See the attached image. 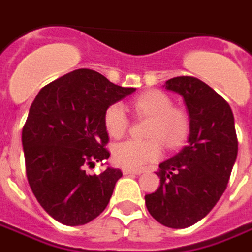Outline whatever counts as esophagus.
<instances>
[{
    "instance_id": "esophagus-1",
    "label": "esophagus",
    "mask_w": 252,
    "mask_h": 252,
    "mask_svg": "<svg viewBox=\"0 0 252 252\" xmlns=\"http://www.w3.org/2000/svg\"><path fill=\"white\" fill-rule=\"evenodd\" d=\"M142 173H143L142 170L126 169V167H124V169H123V174H124V175H131V174H136V175H139V174H142Z\"/></svg>"
}]
</instances>
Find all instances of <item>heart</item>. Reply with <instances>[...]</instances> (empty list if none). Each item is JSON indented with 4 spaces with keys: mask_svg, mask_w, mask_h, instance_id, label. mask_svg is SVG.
I'll use <instances>...</instances> for the list:
<instances>
[{
    "mask_svg": "<svg viewBox=\"0 0 252 252\" xmlns=\"http://www.w3.org/2000/svg\"><path fill=\"white\" fill-rule=\"evenodd\" d=\"M132 108L139 116L150 117L147 140L128 139L112 148L116 164L126 169H139L160 158L164 142L169 147H178L189 133V117L180 108L173 106L167 94L159 90H148L132 101ZM104 124L112 137L119 139L128 129L129 120L121 104H112L105 110Z\"/></svg>",
    "mask_w": 252,
    "mask_h": 252,
    "instance_id": "b5f03b06",
    "label": "heart"
}]
</instances>
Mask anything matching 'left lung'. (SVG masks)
<instances>
[{"label":"left lung","mask_w":252,"mask_h":252,"mask_svg":"<svg viewBox=\"0 0 252 252\" xmlns=\"http://www.w3.org/2000/svg\"><path fill=\"white\" fill-rule=\"evenodd\" d=\"M163 88L185 101L189 137L180 153L159 164L160 186L144 198L157 221L180 229L200 221L220 200L236 162L238 139L231 106L206 83L177 77Z\"/></svg>","instance_id":"1"}]
</instances>
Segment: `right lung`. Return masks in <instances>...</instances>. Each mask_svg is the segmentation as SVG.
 Instances as JSON below:
<instances>
[{
    "instance_id": "add662e5",
    "label": "right lung",
    "mask_w": 252,
    "mask_h": 252,
    "mask_svg": "<svg viewBox=\"0 0 252 252\" xmlns=\"http://www.w3.org/2000/svg\"><path fill=\"white\" fill-rule=\"evenodd\" d=\"M135 90L78 68L36 95L21 137L25 169L36 200L57 221L83 225L109 204L121 170L90 175L86 169L109 158L105 110Z\"/></svg>"
}]
</instances>
